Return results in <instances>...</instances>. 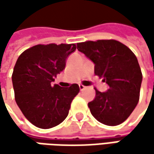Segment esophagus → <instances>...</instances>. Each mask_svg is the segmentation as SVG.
<instances>
[{"mask_svg":"<svg viewBox=\"0 0 154 154\" xmlns=\"http://www.w3.org/2000/svg\"><path fill=\"white\" fill-rule=\"evenodd\" d=\"M79 87H80V91H83V90H84V89L86 88V86H83V85H80V86H79Z\"/></svg>","mask_w":154,"mask_h":154,"instance_id":"esophagus-1","label":"esophagus"}]
</instances>
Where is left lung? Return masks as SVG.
Returning <instances> with one entry per match:
<instances>
[{
    "label": "left lung",
    "instance_id": "obj_1",
    "mask_svg": "<svg viewBox=\"0 0 154 154\" xmlns=\"http://www.w3.org/2000/svg\"><path fill=\"white\" fill-rule=\"evenodd\" d=\"M77 49L94 63L95 74L109 86L106 92L95 89L96 96L88 103L92 115L108 126L123 122L139 101L142 74L136 56L116 40L79 43Z\"/></svg>",
    "mask_w": 154,
    "mask_h": 154
}]
</instances>
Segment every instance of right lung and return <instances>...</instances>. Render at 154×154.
<instances>
[{
    "label": "right lung",
    "instance_id": "right-lung-1",
    "mask_svg": "<svg viewBox=\"0 0 154 154\" xmlns=\"http://www.w3.org/2000/svg\"><path fill=\"white\" fill-rule=\"evenodd\" d=\"M76 50L72 45H38L19 56L12 75L15 101L33 125L51 128L68 116L71 103L80 92L77 84L64 88L52 82L65 68Z\"/></svg>",
    "mask_w": 154,
    "mask_h": 154
}]
</instances>
